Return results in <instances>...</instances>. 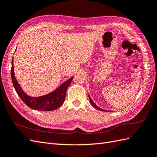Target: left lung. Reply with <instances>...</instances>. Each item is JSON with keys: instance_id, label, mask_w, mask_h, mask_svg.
I'll list each match as a JSON object with an SVG mask.
<instances>
[{"instance_id": "left-lung-1", "label": "left lung", "mask_w": 157, "mask_h": 157, "mask_svg": "<svg viewBox=\"0 0 157 157\" xmlns=\"http://www.w3.org/2000/svg\"><path fill=\"white\" fill-rule=\"evenodd\" d=\"M88 97H89V99H90V103H91L92 106H93L94 108H96V109H98V110H99V111H107V110H105V109H101V108H100V107H99L98 105H96V103H95L92 101V99L91 97H90V96L89 94H88Z\"/></svg>"}]
</instances>
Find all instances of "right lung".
Instances as JSON below:
<instances>
[{"label": "right lung", "mask_w": 157, "mask_h": 157, "mask_svg": "<svg viewBox=\"0 0 157 157\" xmlns=\"http://www.w3.org/2000/svg\"><path fill=\"white\" fill-rule=\"evenodd\" d=\"M13 59L12 61L11 77L13 87L15 88L17 95L21 99L26 105L35 110L50 111L56 110L63 105L65 98V94L67 90L72 81L73 77L67 80L60 86L57 88L53 92H52L44 96L39 97H31L28 96L21 88L20 85L15 77L13 70Z\"/></svg>", "instance_id": "right-lung-1"}]
</instances>
